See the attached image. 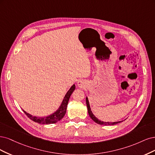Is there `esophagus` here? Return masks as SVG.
Segmentation results:
<instances>
[{
	"label": "esophagus",
	"mask_w": 155,
	"mask_h": 155,
	"mask_svg": "<svg viewBox=\"0 0 155 155\" xmlns=\"http://www.w3.org/2000/svg\"><path fill=\"white\" fill-rule=\"evenodd\" d=\"M77 85L79 87H83L84 86V82L82 80H79L77 82Z\"/></svg>",
	"instance_id": "1"
}]
</instances>
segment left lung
<instances>
[{"mask_svg": "<svg viewBox=\"0 0 155 155\" xmlns=\"http://www.w3.org/2000/svg\"><path fill=\"white\" fill-rule=\"evenodd\" d=\"M86 104H87V111H88L89 115V117H91V118L93 120L94 122H96V123H97L98 124H101V125H105V126H106V125H114V124H118L120 122H121L120 121V122H104L99 120L98 119H97L95 117H94V115L93 114V113L91 112L90 106H89V101H88V98H86Z\"/></svg>", "mask_w": 155, "mask_h": 155, "instance_id": "8db88e82", "label": "left lung"}]
</instances>
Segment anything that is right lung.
I'll return each mask as SVG.
<instances>
[{"instance_id": "obj_1", "label": "right lung", "mask_w": 155, "mask_h": 155, "mask_svg": "<svg viewBox=\"0 0 155 155\" xmlns=\"http://www.w3.org/2000/svg\"><path fill=\"white\" fill-rule=\"evenodd\" d=\"M74 89H75V86H74V85H73L69 89V90L66 93V96H65L61 107H59V109L55 113H54L53 114H51V115H49L48 117H33L31 115V114H29V113H26V111H23L24 112L25 114H26L28 118H29L31 120H32L33 121L35 122H37L39 124H51L56 123L59 120H61L65 115V114H66L69 97H70L71 94L74 90Z\"/></svg>"}]
</instances>
